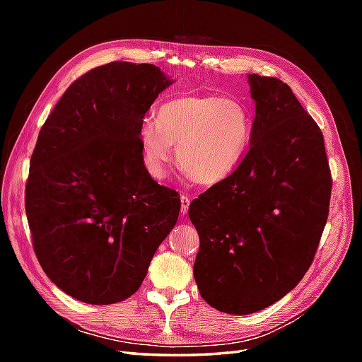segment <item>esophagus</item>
Wrapping results in <instances>:
<instances>
[{
	"instance_id": "esophagus-1",
	"label": "esophagus",
	"mask_w": 362,
	"mask_h": 362,
	"mask_svg": "<svg viewBox=\"0 0 362 362\" xmlns=\"http://www.w3.org/2000/svg\"><path fill=\"white\" fill-rule=\"evenodd\" d=\"M180 202H182V213H187L189 209V204H191V199L188 196H182L180 197Z\"/></svg>"
}]
</instances>
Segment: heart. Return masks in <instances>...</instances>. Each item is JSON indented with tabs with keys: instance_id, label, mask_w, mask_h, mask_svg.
<instances>
[{
	"instance_id": "obj_1",
	"label": "heart",
	"mask_w": 362,
	"mask_h": 362,
	"mask_svg": "<svg viewBox=\"0 0 362 362\" xmlns=\"http://www.w3.org/2000/svg\"><path fill=\"white\" fill-rule=\"evenodd\" d=\"M252 140L249 110L232 98L182 95L165 103L157 122L140 127L143 163L153 175L165 173L177 146V163L191 179L214 185L232 175Z\"/></svg>"
}]
</instances>
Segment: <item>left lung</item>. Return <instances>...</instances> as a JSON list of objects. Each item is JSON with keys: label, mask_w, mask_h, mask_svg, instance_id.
I'll list each match as a JSON object with an SVG mask.
<instances>
[{"label": "left lung", "mask_w": 362, "mask_h": 362, "mask_svg": "<svg viewBox=\"0 0 362 362\" xmlns=\"http://www.w3.org/2000/svg\"><path fill=\"white\" fill-rule=\"evenodd\" d=\"M255 119L243 163L194 199V279L206 303L228 314L267 308L308 271L324 232L329 171L324 135L288 83L249 74Z\"/></svg>", "instance_id": "obj_1"}]
</instances>
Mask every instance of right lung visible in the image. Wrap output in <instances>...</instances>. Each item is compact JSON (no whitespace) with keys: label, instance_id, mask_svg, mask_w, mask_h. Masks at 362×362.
<instances>
[{"label":"right lung","instance_id":"obj_1","mask_svg":"<svg viewBox=\"0 0 362 362\" xmlns=\"http://www.w3.org/2000/svg\"><path fill=\"white\" fill-rule=\"evenodd\" d=\"M169 86L151 64L96 66L38 134L25 197L33 247L51 281L81 302L135 294L179 218V193L149 175L140 143L146 112Z\"/></svg>","mask_w":362,"mask_h":362}]
</instances>
